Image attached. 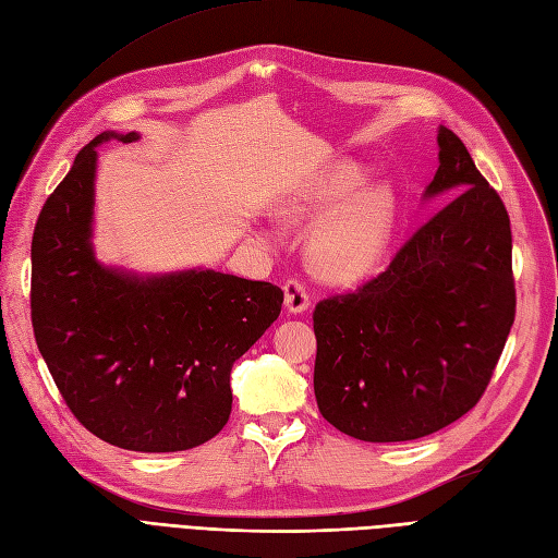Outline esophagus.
Returning <instances> with one entry per match:
<instances>
[{
	"instance_id": "obj_1",
	"label": "esophagus",
	"mask_w": 558,
	"mask_h": 558,
	"mask_svg": "<svg viewBox=\"0 0 558 558\" xmlns=\"http://www.w3.org/2000/svg\"><path fill=\"white\" fill-rule=\"evenodd\" d=\"M283 295H286V310L291 314H300L310 307V291L302 279L289 277L283 283Z\"/></svg>"
}]
</instances>
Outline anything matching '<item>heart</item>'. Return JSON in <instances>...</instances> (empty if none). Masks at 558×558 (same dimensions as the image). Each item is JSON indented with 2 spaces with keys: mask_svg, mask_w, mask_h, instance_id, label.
Listing matches in <instances>:
<instances>
[{
  "mask_svg": "<svg viewBox=\"0 0 558 558\" xmlns=\"http://www.w3.org/2000/svg\"><path fill=\"white\" fill-rule=\"evenodd\" d=\"M365 181L363 167L337 162L286 197L281 211L289 218L324 214L339 207ZM393 221L396 195L388 185H373L359 193L316 228L312 240L314 269L330 281H356L373 272L391 240Z\"/></svg>",
  "mask_w": 558,
  "mask_h": 558,
  "instance_id": "heart-1",
  "label": "heart"
}]
</instances>
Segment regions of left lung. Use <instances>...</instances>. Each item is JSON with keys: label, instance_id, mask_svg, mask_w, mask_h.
I'll use <instances>...</instances> for the list:
<instances>
[{"label": "left lung", "instance_id": "1", "mask_svg": "<svg viewBox=\"0 0 558 558\" xmlns=\"http://www.w3.org/2000/svg\"><path fill=\"white\" fill-rule=\"evenodd\" d=\"M426 197L447 205L381 275L314 310V396L337 430L408 442L442 430L484 396L517 312L512 230L465 144L437 134Z\"/></svg>", "mask_w": 558, "mask_h": 558}]
</instances>
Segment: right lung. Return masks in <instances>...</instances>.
I'll list each match as a JSON object with an SVG mask.
<instances>
[{
	"label": "right lung",
	"instance_id": "add662e5",
	"mask_svg": "<svg viewBox=\"0 0 558 558\" xmlns=\"http://www.w3.org/2000/svg\"><path fill=\"white\" fill-rule=\"evenodd\" d=\"M48 195L32 238V328L62 400L99 440L183 451L221 433L230 369L275 324L283 291L214 269L140 279L99 265L90 246L95 146Z\"/></svg>",
	"mask_w": 558,
	"mask_h": 558
}]
</instances>
